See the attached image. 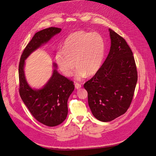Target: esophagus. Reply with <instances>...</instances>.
<instances>
[{"mask_svg": "<svg viewBox=\"0 0 156 156\" xmlns=\"http://www.w3.org/2000/svg\"><path fill=\"white\" fill-rule=\"evenodd\" d=\"M75 88L79 89V88H80L81 87V84H80L78 83H76L75 85Z\"/></svg>", "mask_w": 156, "mask_h": 156, "instance_id": "obj_1", "label": "esophagus"}]
</instances>
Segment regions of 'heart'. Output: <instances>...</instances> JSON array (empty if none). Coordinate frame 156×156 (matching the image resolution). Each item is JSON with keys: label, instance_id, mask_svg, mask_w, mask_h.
I'll use <instances>...</instances> for the list:
<instances>
[{"label": "heart", "instance_id": "heart-1", "mask_svg": "<svg viewBox=\"0 0 156 156\" xmlns=\"http://www.w3.org/2000/svg\"><path fill=\"white\" fill-rule=\"evenodd\" d=\"M104 55L105 43L101 35L78 31L65 40L64 49L56 52L55 59L61 71L67 76L73 75L76 65L75 76L78 80H81L87 75L92 76L99 71Z\"/></svg>", "mask_w": 156, "mask_h": 156}]
</instances>
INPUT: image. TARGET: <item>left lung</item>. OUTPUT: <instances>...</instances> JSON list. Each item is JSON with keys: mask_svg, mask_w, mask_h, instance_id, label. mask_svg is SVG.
<instances>
[{"mask_svg": "<svg viewBox=\"0 0 156 156\" xmlns=\"http://www.w3.org/2000/svg\"><path fill=\"white\" fill-rule=\"evenodd\" d=\"M111 45L100 69L84 84L93 115L103 122L124 114L132 103L137 70L133 52L126 40L109 29Z\"/></svg>", "mask_w": 156, "mask_h": 156, "instance_id": "obj_1", "label": "left lung"}]
</instances>
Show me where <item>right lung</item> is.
<instances>
[{
  "instance_id": "obj_1",
  "label": "right lung",
  "mask_w": 156,
  "mask_h": 156,
  "mask_svg": "<svg viewBox=\"0 0 156 156\" xmlns=\"http://www.w3.org/2000/svg\"><path fill=\"white\" fill-rule=\"evenodd\" d=\"M61 29L50 27L37 32L21 54L19 64L20 95L24 104L38 121L48 126L61 124L68 115V100L75 89L73 81L54 69L52 76L41 89L31 88L24 73V61L42 44L60 33ZM54 67L57 66L54 64Z\"/></svg>"
}]
</instances>
